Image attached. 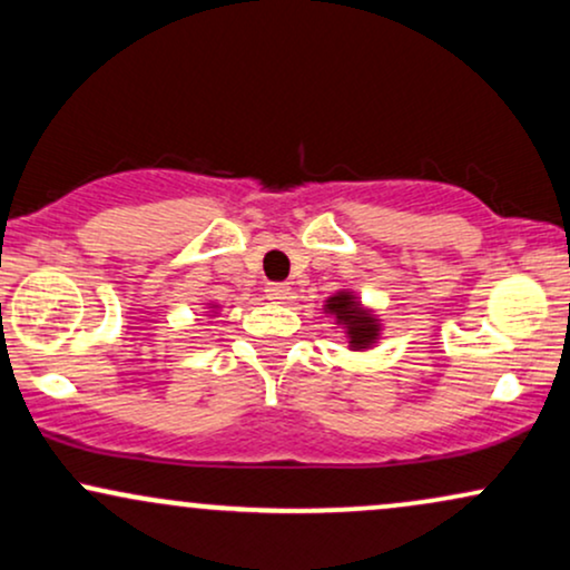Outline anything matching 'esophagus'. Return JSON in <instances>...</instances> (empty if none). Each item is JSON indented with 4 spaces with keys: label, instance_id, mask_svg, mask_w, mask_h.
Returning a JSON list of instances; mask_svg holds the SVG:
<instances>
[{
    "label": "esophagus",
    "instance_id": "34e87169",
    "mask_svg": "<svg viewBox=\"0 0 570 570\" xmlns=\"http://www.w3.org/2000/svg\"><path fill=\"white\" fill-rule=\"evenodd\" d=\"M265 292L267 299H273V303H284V299L289 297V286L286 284H267Z\"/></svg>",
    "mask_w": 570,
    "mask_h": 570
}]
</instances>
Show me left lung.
<instances>
[{
    "instance_id": "obj_1",
    "label": "left lung",
    "mask_w": 570,
    "mask_h": 570,
    "mask_svg": "<svg viewBox=\"0 0 570 570\" xmlns=\"http://www.w3.org/2000/svg\"><path fill=\"white\" fill-rule=\"evenodd\" d=\"M326 311L337 318V324H343L348 330L351 348H367L377 340V322L370 316L367 311L356 305V297L348 292H340L335 297L326 299Z\"/></svg>"
}]
</instances>
